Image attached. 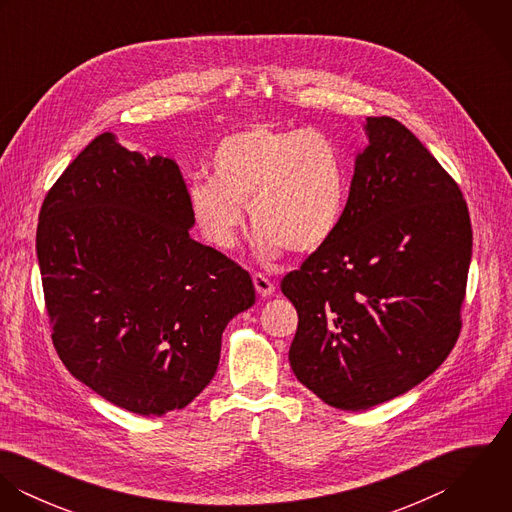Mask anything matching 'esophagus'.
<instances>
[{"label": "esophagus", "mask_w": 512, "mask_h": 512, "mask_svg": "<svg viewBox=\"0 0 512 512\" xmlns=\"http://www.w3.org/2000/svg\"><path fill=\"white\" fill-rule=\"evenodd\" d=\"M254 288L260 297H270L272 293L276 292V286L264 276V274H254Z\"/></svg>", "instance_id": "1"}]
</instances>
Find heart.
Wrapping results in <instances>:
<instances>
[{"label":"heart","mask_w":512,"mask_h":512,"mask_svg":"<svg viewBox=\"0 0 512 512\" xmlns=\"http://www.w3.org/2000/svg\"><path fill=\"white\" fill-rule=\"evenodd\" d=\"M209 179L187 191L191 219L217 250H232L244 207L256 228V250L274 260L286 248L311 256L337 236L349 201L339 146L315 130L248 126L224 136L209 155Z\"/></svg>","instance_id":"heart-1"}]
</instances>
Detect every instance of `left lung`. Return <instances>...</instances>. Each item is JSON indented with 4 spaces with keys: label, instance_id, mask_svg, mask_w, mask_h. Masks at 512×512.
<instances>
[{
    "label": "left lung",
    "instance_id": "1",
    "mask_svg": "<svg viewBox=\"0 0 512 512\" xmlns=\"http://www.w3.org/2000/svg\"><path fill=\"white\" fill-rule=\"evenodd\" d=\"M345 219L282 282L299 315L297 380L359 412L426 380L451 353L471 264L463 195L398 120L366 118Z\"/></svg>",
    "mask_w": 512,
    "mask_h": 512
}]
</instances>
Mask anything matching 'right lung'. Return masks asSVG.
<instances>
[{"mask_svg": "<svg viewBox=\"0 0 512 512\" xmlns=\"http://www.w3.org/2000/svg\"><path fill=\"white\" fill-rule=\"evenodd\" d=\"M195 226L177 163L104 132L47 193L37 258L53 343L108 402L165 416L213 380L226 325L256 301L252 278Z\"/></svg>", "mask_w": 512, "mask_h": 512, "instance_id": "1", "label": "right lung"}]
</instances>
